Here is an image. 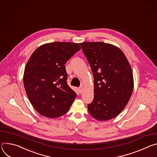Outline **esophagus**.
Masks as SVG:
<instances>
[{"mask_svg": "<svg viewBox=\"0 0 157 157\" xmlns=\"http://www.w3.org/2000/svg\"><path fill=\"white\" fill-rule=\"evenodd\" d=\"M78 90L79 93H80V94H81V93L82 92V90H83V89H82V86H80V87L78 89Z\"/></svg>", "mask_w": 157, "mask_h": 157, "instance_id": "obj_1", "label": "esophagus"}]
</instances>
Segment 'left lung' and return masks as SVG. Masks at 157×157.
<instances>
[{"instance_id": "8db88e82", "label": "left lung", "mask_w": 157, "mask_h": 157, "mask_svg": "<svg viewBox=\"0 0 157 157\" xmlns=\"http://www.w3.org/2000/svg\"><path fill=\"white\" fill-rule=\"evenodd\" d=\"M94 77V98L90 114L100 121L117 117L128 103L133 89L132 68L124 52L100 42L80 44Z\"/></svg>"}]
</instances>
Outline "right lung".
I'll list each match as a JSON object with an SVG mask.
<instances>
[{
  "label": "right lung",
  "instance_id": "1",
  "mask_svg": "<svg viewBox=\"0 0 157 157\" xmlns=\"http://www.w3.org/2000/svg\"><path fill=\"white\" fill-rule=\"evenodd\" d=\"M81 47L56 42L40 46L30 56L24 74L27 97L41 115L57 118L66 113L77 97L67 84L65 64Z\"/></svg>",
  "mask_w": 157,
  "mask_h": 157
}]
</instances>
